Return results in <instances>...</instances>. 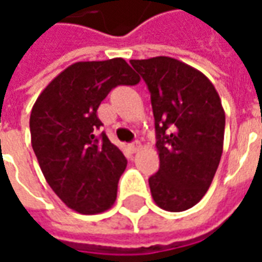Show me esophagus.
I'll return each instance as SVG.
<instances>
[{"mask_svg": "<svg viewBox=\"0 0 262 262\" xmlns=\"http://www.w3.org/2000/svg\"><path fill=\"white\" fill-rule=\"evenodd\" d=\"M129 147H130V150L133 151V153H137V151H139V150L142 148V143H140V142H133L130 146H129Z\"/></svg>", "mask_w": 262, "mask_h": 262, "instance_id": "obj_1", "label": "esophagus"}]
</instances>
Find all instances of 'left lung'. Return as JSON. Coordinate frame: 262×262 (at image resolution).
Returning <instances> with one entry per match:
<instances>
[{"label": "left lung", "instance_id": "left-lung-1", "mask_svg": "<svg viewBox=\"0 0 262 262\" xmlns=\"http://www.w3.org/2000/svg\"><path fill=\"white\" fill-rule=\"evenodd\" d=\"M151 97L160 168L148 178L154 202L168 212L195 206L213 181L223 153L225 109L199 70L159 56L130 60Z\"/></svg>", "mask_w": 262, "mask_h": 262}]
</instances>
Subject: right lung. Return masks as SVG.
<instances>
[{"mask_svg": "<svg viewBox=\"0 0 262 262\" xmlns=\"http://www.w3.org/2000/svg\"><path fill=\"white\" fill-rule=\"evenodd\" d=\"M140 77L125 60L77 61L40 92L29 119L31 142L43 176L54 193L75 212L102 213L116 201L127 161L105 133L97 109L118 85H136Z\"/></svg>", "mask_w": 262, "mask_h": 262, "instance_id": "right-lung-1", "label": "right lung"}]
</instances>
